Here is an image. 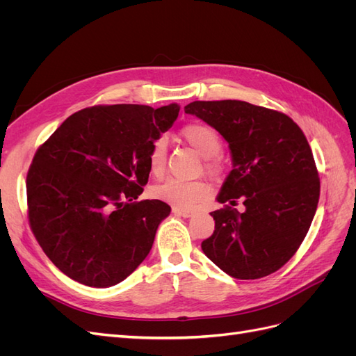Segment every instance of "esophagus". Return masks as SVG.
Listing matches in <instances>:
<instances>
[{"label":"esophagus","mask_w":356,"mask_h":356,"mask_svg":"<svg viewBox=\"0 0 356 356\" xmlns=\"http://www.w3.org/2000/svg\"><path fill=\"white\" fill-rule=\"evenodd\" d=\"M172 212H174V215H178V217H182V218H188L193 215L191 211H187V209H181V208H172Z\"/></svg>","instance_id":"esophagus-1"}]
</instances>
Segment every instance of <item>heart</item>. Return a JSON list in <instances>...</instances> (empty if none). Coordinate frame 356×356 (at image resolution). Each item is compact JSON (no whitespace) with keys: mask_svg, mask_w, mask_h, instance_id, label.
Segmentation results:
<instances>
[{"mask_svg":"<svg viewBox=\"0 0 356 356\" xmlns=\"http://www.w3.org/2000/svg\"><path fill=\"white\" fill-rule=\"evenodd\" d=\"M181 136L196 152L204 157L203 166L211 177H220L224 172V161L220 156L222 145L220 134L207 123L191 122L181 129ZM148 169L154 177H161L166 169L168 143L165 138H157L148 149ZM211 188L203 181H182L168 178L153 188V196L172 207L191 209L197 203L209 197Z\"/></svg>","mask_w":356,"mask_h":356,"instance_id":"obj_1","label":"heart"}]
</instances>
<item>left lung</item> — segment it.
Returning <instances> with one entry per match:
<instances>
[{
    "label": "left lung",
    "instance_id": "1",
    "mask_svg": "<svg viewBox=\"0 0 356 356\" xmlns=\"http://www.w3.org/2000/svg\"><path fill=\"white\" fill-rule=\"evenodd\" d=\"M195 114L229 143L233 169L211 212L215 230L202 250L236 279L279 270L305 241L315 217L321 182L310 145L286 114L243 101H195ZM241 198L239 213L227 202Z\"/></svg>",
    "mask_w": 356,
    "mask_h": 356
}]
</instances>
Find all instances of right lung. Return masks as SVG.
<instances>
[{"label": "right lung", "instance_id": "right-lung-1", "mask_svg": "<svg viewBox=\"0 0 356 356\" xmlns=\"http://www.w3.org/2000/svg\"><path fill=\"white\" fill-rule=\"evenodd\" d=\"M178 113L177 104L95 105L38 147L26 175L28 220L62 273L108 288L145 260L170 207L136 199L148 182V149Z\"/></svg>", "mask_w": 356, "mask_h": 356}]
</instances>
